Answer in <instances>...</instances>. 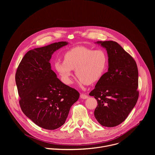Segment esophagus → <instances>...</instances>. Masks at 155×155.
Listing matches in <instances>:
<instances>
[{"label": "esophagus", "instance_id": "1", "mask_svg": "<svg viewBox=\"0 0 155 155\" xmlns=\"http://www.w3.org/2000/svg\"><path fill=\"white\" fill-rule=\"evenodd\" d=\"M80 98L82 99H86L88 98V96L87 95H86L85 94H80Z\"/></svg>", "mask_w": 155, "mask_h": 155}]
</instances>
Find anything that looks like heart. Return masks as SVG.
I'll list each match as a JSON object with an SVG mask.
<instances>
[{
	"label": "heart",
	"mask_w": 155,
	"mask_h": 155,
	"mask_svg": "<svg viewBox=\"0 0 155 155\" xmlns=\"http://www.w3.org/2000/svg\"><path fill=\"white\" fill-rule=\"evenodd\" d=\"M107 62V56L104 50L77 47L64 53V61H55L54 68L65 84L72 83L73 70L78 76L80 84H92L102 77Z\"/></svg>",
	"instance_id": "b5f03b06"
}]
</instances>
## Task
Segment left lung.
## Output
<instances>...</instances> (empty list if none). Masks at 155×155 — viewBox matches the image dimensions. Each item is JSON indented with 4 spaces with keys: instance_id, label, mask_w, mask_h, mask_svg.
I'll return each instance as SVG.
<instances>
[{
    "instance_id": "left-lung-1",
    "label": "left lung",
    "mask_w": 155,
    "mask_h": 155,
    "mask_svg": "<svg viewBox=\"0 0 155 155\" xmlns=\"http://www.w3.org/2000/svg\"><path fill=\"white\" fill-rule=\"evenodd\" d=\"M108 55L107 72L90 93L97 101L94 114L103 126L115 127L123 122L138 97V69L136 61L114 41H97Z\"/></svg>"
}]
</instances>
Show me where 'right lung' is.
<instances>
[{
	"label": "right lung",
	"instance_id": "obj_1",
	"mask_svg": "<svg viewBox=\"0 0 155 155\" xmlns=\"http://www.w3.org/2000/svg\"><path fill=\"white\" fill-rule=\"evenodd\" d=\"M68 44L59 41L29 51L15 75L22 111L45 129L54 130L62 126L80 96L76 90L57 78L50 62L54 52Z\"/></svg>",
	"mask_w": 155,
	"mask_h": 155
}]
</instances>
